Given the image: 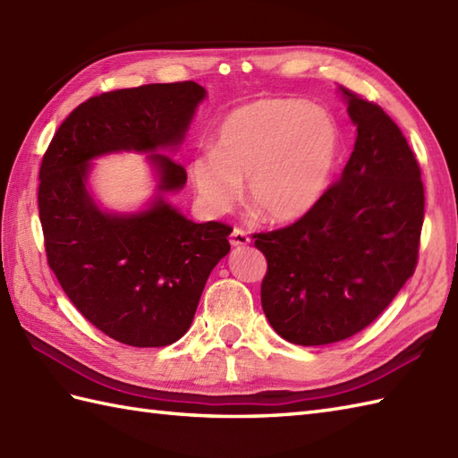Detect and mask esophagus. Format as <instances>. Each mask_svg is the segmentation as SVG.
<instances>
[{
  "label": "esophagus",
  "mask_w": 458,
  "mask_h": 458,
  "mask_svg": "<svg viewBox=\"0 0 458 458\" xmlns=\"http://www.w3.org/2000/svg\"><path fill=\"white\" fill-rule=\"evenodd\" d=\"M230 244L232 246H236V248H242V246H248L250 244V236H248V232L244 230V228H234L232 230V234H230Z\"/></svg>",
  "instance_id": "34e87169"
}]
</instances>
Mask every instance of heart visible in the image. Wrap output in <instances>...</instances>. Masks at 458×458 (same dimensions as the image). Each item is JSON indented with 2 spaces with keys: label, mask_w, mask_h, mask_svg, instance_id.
<instances>
[{
  "label": "heart",
  "mask_w": 458,
  "mask_h": 458,
  "mask_svg": "<svg viewBox=\"0 0 458 458\" xmlns=\"http://www.w3.org/2000/svg\"><path fill=\"white\" fill-rule=\"evenodd\" d=\"M340 131L333 115L305 102L264 98L240 106L220 123L216 149L191 159L189 174L210 212L234 207L248 181V202L271 222L303 216L325 192Z\"/></svg>",
  "instance_id": "obj_1"
}]
</instances>
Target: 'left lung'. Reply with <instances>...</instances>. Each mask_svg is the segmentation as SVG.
Masks as SVG:
<instances>
[{
    "label": "left lung",
    "instance_id": "1",
    "mask_svg": "<svg viewBox=\"0 0 458 458\" xmlns=\"http://www.w3.org/2000/svg\"><path fill=\"white\" fill-rule=\"evenodd\" d=\"M340 92L358 131L340 179L297 222L251 236L267 259L264 313L281 338L301 346L333 344L372 325L420 259V163L376 102Z\"/></svg>",
    "mask_w": 458,
    "mask_h": 458
}]
</instances>
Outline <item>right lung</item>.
I'll list each match as a JSON object with an SVG mask.
<instances>
[{
    "label": "right lung",
    "mask_w": 458,
    "mask_h": 458,
    "mask_svg": "<svg viewBox=\"0 0 458 458\" xmlns=\"http://www.w3.org/2000/svg\"><path fill=\"white\" fill-rule=\"evenodd\" d=\"M197 82L143 84L92 96L56 130L38 171L48 267L81 315L122 344L157 348L187 333L204 284L230 251L232 228L194 224L157 197L130 216L102 212L86 191L89 161L110 151L179 145L204 98ZM159 191H179L187 171L155 153Z\"/></svg>",
    "instance_id": "obj_1"
}]
</instances>
